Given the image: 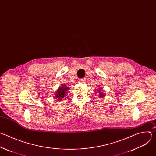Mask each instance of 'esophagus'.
Segmentation results:
<instances>
[{
    "label": "esophagus",
    "mask_w": 156,
    "mask_h": 156,
    "mask_svg": "<svg viewBox=\"0 0 156 156\" xmlns=\"http://www.w3.org/2000/svg\"><path fill=\"white\" fill-rule=\"evenodd\" d=\"M86 81V79L85 78H82V79H80L78 80V83H84Z\"/></svg>",
    "instance_id": "34e87169"
}]
</instances>
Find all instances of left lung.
<instances>
[{"instance_id":"left-lung-1","label":"left lung","mask_w":156,"mask_h":156,"mask_svg":"<svg viewBox=\"0 0 156 156\" xmlns=\"http://www.w3.org/2000/svg\"><path fill=\"white\" fill-rule=\"evenodd\" d=\"M98 93L99 94V98H104L105 96V93H104V92L102 91V90H101V88H98Z\"/></svg>"}]
</instances>
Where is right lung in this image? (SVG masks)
Returning <instances> with one entry per match:
<instances>
[{"instance_id": "obj_1", "label": "right lung", "mask_w": 156, "mask_h": 156, "mask_svg": "<svg viewBox=\"0 0 156 156\" xmlns=\"http://www.w3.org/2000/svg\"><path fill=\"white\" fill-rule=\"evenodd\" d=\"M69 87L66 86L65 84H62L59 86L58 90L55 92L54 97L57 99L58 101H60L65 97L67 94V91L69 90Z\"/></svg>"}]
</instances>
